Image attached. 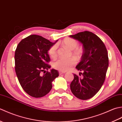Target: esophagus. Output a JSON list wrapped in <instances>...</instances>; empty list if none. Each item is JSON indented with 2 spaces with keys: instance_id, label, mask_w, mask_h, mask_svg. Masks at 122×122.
<instances>
[{
  "instance_id": "obj_1",
  "label": "esophagus",
  "mask_w": 122,
  "mask_h": 122,
  "mask_svg": "<svg viewBox=\"0 0 122 122\" xmlns=\"http://www.w3.org/2000/svg\"><path fill=\"white\" fill-rule=\"evenodd\" d=\"M65 73V72H61V71H59V74L60 75H61L62 74Z\"/></svg>"
}]
</instances>
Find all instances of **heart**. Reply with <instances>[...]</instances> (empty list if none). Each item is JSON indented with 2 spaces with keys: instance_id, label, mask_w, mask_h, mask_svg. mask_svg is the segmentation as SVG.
<instances>
[{
  "instance_id": "heart-1",
  "label": "heart",
  "mask_w": 122,
  "mask_h": 122,
  "mask_svg": "<svg viewBox=\"0 0 122 122\" xmlns=\"http://www.w3.org/2000/svg\"><path fill=\"white\" fill-rule=\"evenodd\" d=\"M61 45L64 47L71 50V55L77 59H81L83 53L82 47L78 46L77 41L71 38H66L61 42ZM48 53L52 58H55L57 54V45H53L48 50ZM76 60L73 57L69 59H59L54 62L53 66L54 69L61 71H66L76 64Z\"/></svg>"
}]
</instances>
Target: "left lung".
I'll use <instances>...</instances> for the list:
<instances>
[{
    "mask_svg": "<svg viewBox=\"0 0 122 122\" xmlns=\"http://www.w3.org/2000/svg\"><path fill=\"white\" fill-rule=\"evenodd\" d=\"M83 45V53L76 68L83 71L82 77L74 74L70 84L72 93L79 99L86 100L97 94L104 83L108 66L107 49L101 39L92 32L85 31L71 35Z\"/></svg>",
    "mask_w": 122,
    "mask_h": 122,
    "instance_id": "obj_1",
    "label": "left lung"
}]
</instances>
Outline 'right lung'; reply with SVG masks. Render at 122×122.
<instances>
[{
  "mask_svg": "<svg viewBox=\"0 0 122 122\" xmlns=\"http://www.w3.org/2000/svg\"><path fill=\"white\" fill-rule=\"evenodd\" d=\"M55 43L32 35L23 39L15 49V73L22 89L31 97L38 98L47 94L52 87V82L59 76L56 70L45 71L51 67L48 64L50 61L48 50Z\"/></svg>",
  "mask_w": 122,
  "mask_h": 122,
  "instance_id": "obj_1",
  "label": "right lung"
}]
</instances>
